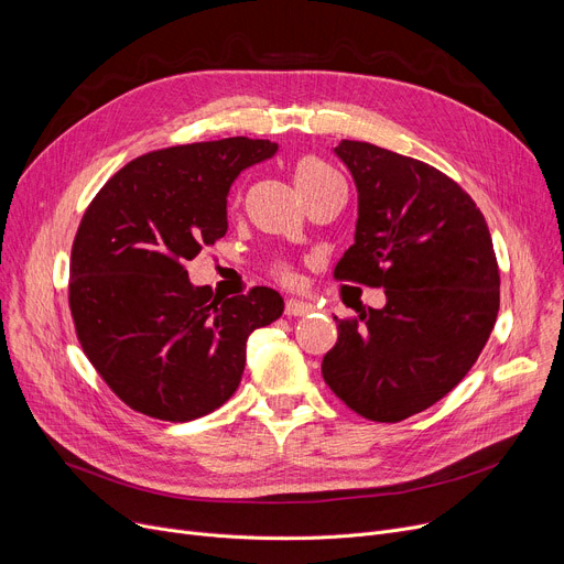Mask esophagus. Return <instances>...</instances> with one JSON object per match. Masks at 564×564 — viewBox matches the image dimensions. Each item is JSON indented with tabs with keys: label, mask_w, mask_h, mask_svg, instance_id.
<instances>
[{
	"label": "esophagus",
	"mask_w": 564,
	"mask_h": 564,
	"mask_svg": "<svg viewBox=\"0 0 564 564\" xmlns=\"http://www.w3.org/2000/svg\"><path fill=\"white\" fill-rule=\"evenodd\" d=\"M313 311V306L306 302V300H302V297H290L288 302H285V315H294V317H302V315H308Z\"/></svg>",
	"instance_id": "1"
}]
</instances>
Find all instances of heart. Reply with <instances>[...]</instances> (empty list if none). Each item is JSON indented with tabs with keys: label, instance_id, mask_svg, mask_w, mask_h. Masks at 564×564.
<instances>
[{
	"label": "heart",
	"instance_id": "b5f03b06",
	"mask_svg": "<svg viewBox=\"0 0 564 564\" xmlns=\"http://www.w3.org/2000/svg\"><path fill=\"white\" fill-rule=\"evenodd\" d=\"M332 166L324 164L322 160L317 158H302L297 164H294V185H297L300 192H306L311 187H315L319 181H324V177L332 175ZM281 276H288V270L285 267H279L276 270Z\"/></svg>",
	"mask_w": 564,
	"mask_h": 564
}]
</instances>
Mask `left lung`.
<instances>
[{
	"label": "left lung",
	"instance_id": "obj_1",
	"mask_svg": "<svg viewBox=\"0 0 564 564\" xmlns=\"http://www.w3.org/2000/svg\"><path fill=\"white\" fill-rule=\"evenodd\" d=\"M334 153L357 185L354 245L336 279L383 288L387 304L338 322L322 377L357 413L398 423L451 393L498 315V264L473 198L448 175L366 141Z\"/></svg>",
	"mask_w": 564,
	"mask_h": 564
}]
</instances>
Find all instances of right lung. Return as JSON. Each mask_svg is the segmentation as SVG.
<instances>
[{"instance_id":"add662e5","label":"right lung","mask_w":564,"mask_h":564,"mask_svg":"<svg viewBox=\"0 0 564 564\" xmlns=\"http://www.w3.org/2000/svg\"><path fill=\"white\" fill-rule=\"evenodd\" d=\"M279 143L230 137L128 162L88 205L70 260V311L84 354L109 389L151 419L187 423L240 387L247 338L283 315L253 288L219 300L185 262L228 230L226 198Z\"/></svg>"}]
</instances>
